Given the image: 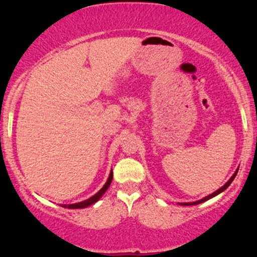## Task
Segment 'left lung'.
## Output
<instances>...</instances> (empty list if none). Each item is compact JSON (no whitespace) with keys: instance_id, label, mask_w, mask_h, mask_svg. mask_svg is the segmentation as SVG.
<instances>
[{"instance_id":"left-lung-1","label":"left lung","mask_w":257,"mask_h":257,"mask_svg":"<svg viewBox=\"0 0 257 257\" xmlns=\"http://www.w3.org/2000/svg\"><path fill=\"white\" fill-rule=\"evenodd\" d=\"M237 172H238V169L236 170V172L233 173L232 175V177L230 178V179L225 182V184L221 187L220 189H217L216 191H214V193H212V194H210L208 195V196H206V197H204V198H202V199H199V201H197V202H190V203H179L180 205H184V206H188V205H197V204H201V203H203V202H205V201H208V199L210 198H213L214 196H216V195H219L220 193H222V191H224L225 189L228 188V187L230 186V184H231V182L233 181V179H234V177L237 176Z\"/></svg>"}]
</instances>
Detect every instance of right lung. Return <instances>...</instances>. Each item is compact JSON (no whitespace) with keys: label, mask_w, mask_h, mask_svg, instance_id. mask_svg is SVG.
Instances as JSON below:
<instances>
[{"label":"right lung","mask_w":257,"mask_h":257,"mask_svg":"<svg viewBox=\"0 0 257 257\" xmlns=\"http://www.w3.org/2000/svg\"><path fill=\"white\" fill-rule=\"evenodd\" d=\"M112 178H113V172H112V170H111L110 176H108L107 181L105 182V185H104L103 188H102L101 190H99V191H97V193L95 194L94 196H92V197L88 198V199H86V201H82V202H80V203L69 204V205H67V204H63L62 206L66 207V208H85V207H87V206L93 205L94 203H96V202L98 201V199L103 196V194L105 193L108 187H110L111 181H112Z\"/></svg>","instance_id":"obj_1"}]
</instances>
